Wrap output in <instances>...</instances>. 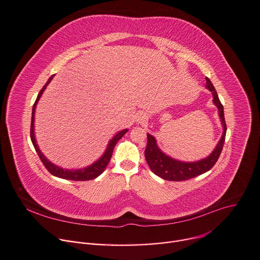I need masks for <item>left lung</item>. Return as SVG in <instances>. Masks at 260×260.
<instances>
[{"instance_id": "obj_1", "label": "left lung", "mask_w": 260, "mask_h": 260, "mask_svg": "<svg viewBox=\"0 0 260 260\" xmlns=\"http://www.w3.org/2000/svg\"><path fill=\"white\" fill-rule=\"evenodd\" d=\"M206 82H207V85H206L207 88L213 94V102H214V104L217 106L218 111H219V116L223 127V133H222L221 139L218 145L216 146V148L214 149V151H213L211 155L208 156L207 158L195 161V162H182V161L175 160L164 154L156 146L154 137L150 134H147L148 142L145 150L146 160L150 167L151 171L155 175L166 180L184 181V180H188L193 177H196L198 175L209 171L219 158V155L221 153V150L224 144L225 132H226V125H225L224 114H223V106L220 103L216 90L214 86H213V84L211 83V81L208 78H206Z\"/></svg>"}]
</instances>
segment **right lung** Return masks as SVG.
Instances as JSON below:
<instances>
[{"label": "right lung", "mask_w": 260, "mask_h": 260, "mask_svg": "<svg viewBox=\"0 0 260 260\" xmlns=\"http://www.w3.org/2000/svg\"><path fill=\"white\" fill-rule=\"evenodd\" d=\"M54 75H51L47 84H45L44 87L41 89V91L39 92V95L34 104V107H32V116H31V126H30V137H31V142L34 144V147L37 151V153L40 157V159L42 160L43 165L45 166L46 169H47L52 175L56 176V177H59V178H64V179H69V180H75V181H85V180H90V179H94L96 178L98 176H100L104 170L107 168V166H108L110 159H111V156H112V153H113V149L115 147V145L117 144V142L123 137L127 132H128V129H125L123 131L118 132L113 139L110 141L108 147H107V150L104 153V155L98 160L95 161L93 165L89 166L88 168H85V169H82V170H75V171H70V170H64L62 169V168L59 167H56L54 166L53 164H51L49 160H47V158H46L43 154L42 152L40 151L37 143H36V139H35V133H34V121H35V111H36V106L41 98V95L43 94L44 90L46 89V87H47V85L50 83V81L53 79Z\"/></svg>", "instance_id": "right-lung-1"}]
</instances>
